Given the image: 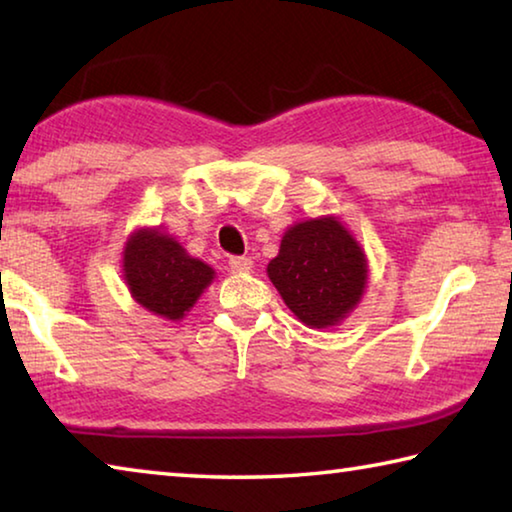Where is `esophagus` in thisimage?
<instances>
[{"label":"esophagus","mask_w":512,"mask_h":512,"mask_svg":"<svg viewBox=\"0 0 512 512\" xmlns=\"http://www.w3.org/2000/svg\"><path fill=\"white\" fill-rule=\"evenodd\" d=\"M230 268L235 273H250L253 271V262L248 257H230Z\"/></svg>","instance_id":"esophagus-1"}]
</instances>
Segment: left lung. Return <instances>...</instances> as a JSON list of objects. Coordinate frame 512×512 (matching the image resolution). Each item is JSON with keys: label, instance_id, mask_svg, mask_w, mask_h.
<instances>
[{"label": "left lung", "instance_id": "8db88e82", "mask_svg": "<svg viewBox=\"0 0 512 512\" xmlns=\"http://www.w3.org/2000/svg\"><path fill=\"white\" fill-rule=\"evenodd\" d=\"M284 305L311 329L336 327L366 293L368 257L339 216L298 221L266 266Z\"/></svg>", "mask_w": 512, "mask_h": 512}]
</instances>
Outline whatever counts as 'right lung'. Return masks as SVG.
Instances as JSON below:
<instances>
[{
  "label": "right lung",
  "instance_id": "obj_1",
  "mask_svg": "<svg viewBox=\"0 0 512 512\" xmlns=\"http://www.w3.org/2000/svg\"><path fill=\"white\" fill-rule=\"evenodd\" d=\"M121 255V273L133 300L171 323L187 316L216 275L160 228L131 232Z\"/></svg>",
  "mask_w": 512,
  "mask_h": 512
}]
</instances>
